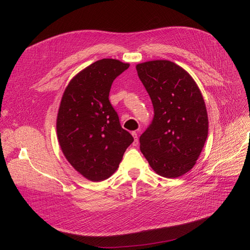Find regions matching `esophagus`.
I'll return each mask as SVG.
<instances>
[{
  "mask_svg": "<svg viewBox=\"0 0 250 250\" xmlns=\"http://www.w3.org/2000/svg\"><path fill=\"white\" fill-rule=\"evenodd\" d=\"M132 135H133V138H134V141H133V143H132V145H133V146H138V144H139L138 132H137V131H132Z\"/></svg>",
  "mask_w": 250,
  "mask_h": 250,
  "instance_id": "obj_1",
  "label": "esophagus"
}]
</instances>
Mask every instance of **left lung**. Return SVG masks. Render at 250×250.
Wrapping results in <instances>:
<instances>
[{
	"label": "left lung",
	"instance_id": "1",
	"mask_svg": "<svg viewBox=\"0 0 250 250\" xmlns=\"http://www.w3.org/2000/svg\"><path fill=\"white\" fill-rule=\"evenodd\" d=\"M154 116L140 137V148L158 175L176 178L190 171L208 138L206 104L193 78L169 60L137 65Z\"/></svg>",
	"mask_w": 250,
	"mask_h": 250
}]
</instances>
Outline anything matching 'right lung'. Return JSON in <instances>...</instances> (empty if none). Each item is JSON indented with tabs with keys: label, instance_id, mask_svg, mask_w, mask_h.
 <instances>
[{
	"label": "right lung",
	"instance_id": "1",
	"mask_svg": "<svg viewBox=\"0 0 250 250\" xmlns=\"http://www.w3.org/2000/svg\"><path fill=\"white\" fill-rule=\"evenodd\" d=\"M128 67L116 59L98 60L72 79L62 96L56 124L60 147L74 169L89 180L115 173L133 142L108 98L113 80Z\"/></svg>",
	"mask_w": 250,
	"mask_h": 250
}]
</instances>
